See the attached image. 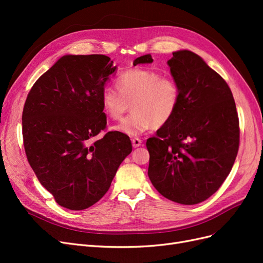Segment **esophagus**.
<instances>
[{
  "mask_svg": "<svg viewBox=\"0 0 263 263\" xmlns=\"http://www.w3.org/2000/svg\"><path fill=\"white\" fill-rule=\"evenodd\" d=\"M141 139H139V138H133L132 139V144H133V147L134 148H137V147H139V146H141Z\"/></svg>",
  "mask_w": 263,
  "mask_h": 263,
  "instance_id": "esophagus-1",
  "label": "esophagus"
}]
</instances>
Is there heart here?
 <instances>
[{
  "label": "heart",
  "instance_id": "heart-1",
  "mask_svg": "<svg viewBox=\"0 0 263 263\" xmlns=\"http://www.w3.org/2000/svg\"><path fill=\"white\" fill-rule=\"evenodd\" d=\"M116 89L102 91V108L113 121H119L132 105L133 113L114 127L126 136H141L154 127L168 124L177 113L180 87L172 78L161 77L157 71L126 70L117 77Z\"/></svg>",
  "mask_w": 263,
  "mask_h": 263
}]
</instances>
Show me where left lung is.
I'll list each match as a JSON object with an SVG mask.
<instances>
[{
    "mask_svg": "<svg viewBox=\"0 0 263 263\" xmlns=\"http://www.w3.org/2000/svg\"><path fill=\"white\" fill-rule=\"evenodd\" d=\"M170 72L180 87L171 121L147 140L148 177L170 201L194 205L208 200L232 170L239 147V121L228 84L200 55L172 52ZM151 54L133 65L153 63Z\"/></svg>",
    "mask_w": 263,
    "mask_h": 263,
    "instance_id": "obj_1",
    "label": "left lung"
}]
</instances>
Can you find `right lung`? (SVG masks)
Returning <instances> with one entry per match:
<instances>
[{"label":"right lung","mask_w":263,"mask_h":263,"mask_svg":"<svg viewBox=\"0 0 263 263\" xmlns=\"http://www.w3.org/2000/svg\"><path fill=\"white\" fill-rule=\"evenodd\" d=\"M117 67L104 54H66L38 79L23 109L28 162L55 202L82 211L107 192L132 153L128 136L105 128L101 94Z\"/></svg>","instance_id":"1"}]
</instances>
